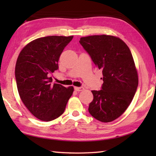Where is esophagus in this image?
<instances>
[{"label": "esophagus", "mask_w": 156, "mask_h": 156, "mask_svg": "<svg viewBox=\"0 0 156 156\" xmlns=\"http://www.w3.org/2000/svg\"><path fill=\"white\" fill-rule=\"evenodd\" d=\"M74 89L76 91H81L84 90V87H74Z\"/></svg>", "instance_id": "1"}]
</instances>
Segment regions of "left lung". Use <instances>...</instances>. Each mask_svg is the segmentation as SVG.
Returning <instances> with one entry per match:
<instances>
[{
	"instance_id": "1",
	"label": "left lung",
	"mask_w": 156,
	"mask_h": 156,
	"mask_svg": "<svg viewBox=\"0 0 156 156\" xmlns=\"http://www.w3.org/2000/svg\"><path fill=\"white\" fill-rule=\"evenodd\" d=\"M79 42L103 75L101 89L91 91L94 100L89 112L100 122H112L127 109L138 88V73L130 49L113 36H89Z\"/></svg>"
}]
</instances>
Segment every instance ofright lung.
I'll return each mask as SVG.
<instances>
[{"mask_svg": "<svg viewBox=\"0 0 156 156\" xmlns=\"http://www.w3.org/2000/svg\"><path fill=\"white\" fill-rule=\"evenodd\" d=\"M73 37L37 38L27 44L18 57L15 77L18 94L25 107L39 120L48 122L58 118L73 94V87L53 84L50 77L58 69L60 54Z\"/></svg>", "mask_w": 156, "mask_h": 156, "instance_id": "obj_1", "label": "right lung"}]
</instances>
